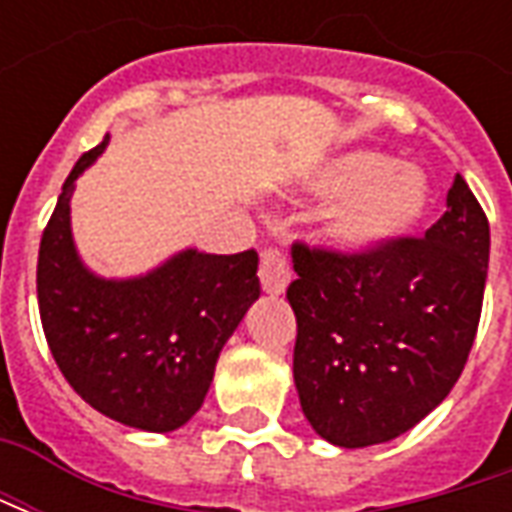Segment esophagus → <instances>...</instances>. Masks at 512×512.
Segmentation results:
<instances>
[{
    "instance_id": "esophagus-1",
    "label": "esophagus",
    "mask_w": 512,
    "mask_h": 512,
    "mask_svg": "<svg viewBox=\"0 0 512 512\" xmlns=\"http://www.w3.org/2000/svg\"><path fill=\"white\" fill-rule=\"evenodd\" d=\"M260 285L266 293H285L290 282V266L285 255L279 252V249H263V255H260Z\"/></svg>"
}]
</instances>
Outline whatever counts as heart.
<instances>
[{
    "label": "heart",
    "instance_id": "1",
    "mask_svg": "<svg viewBox=\"0 0 512 512\" xmlns=\"http://www.w3.org/2000/svg\"><path fill=\"white\" fill-rule=\"evenodd\" d=\"M315 189L343 197L329 213V235L348 252H378L425 216L430 189L414 167H392L381 153H348L315 175Z\"/></svg>",
    "mask_w": 512,
    "mask_h": 512
}]
</instances>
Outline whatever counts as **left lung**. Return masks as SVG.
I'll return each mask as SVG.
<instances>
[{"instance_id": "obj_1", "label": "left lung", "mask_w": 512, "mask_h": 512, "mask_svg": "<svg viewBox=\"0 0 512 512\" xmlns=\"http://www.w3.org/2000/svg\"><path fill=\"white\" fill-rule=\"evenodd\" d=\"M488 246L485 211L461 175L425 235L367 255L293 244V381L321 439L381 444L450 395L483 312Z\"/></svg>"}]
</instances>
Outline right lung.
Masks as SVG:
<instances>
[{"label":"right lung","mask_w":512,"mask_h":512,"mask_svg":"<svg viewBox=\"0 0 512 512\" xmlns=\"http://www.w3.org/2000/svg\"><path fill=\"white\" fill-rule=\"evenodd\" d=\"M104 147L76 161L40 238V323L76 395L123 425L167 433L200 411L219 351L260 296L257 252L186 249L147 277L90 274L71 238V194Z\"/></svg>","instance_id":"1"}]
</instances>
